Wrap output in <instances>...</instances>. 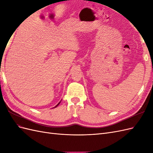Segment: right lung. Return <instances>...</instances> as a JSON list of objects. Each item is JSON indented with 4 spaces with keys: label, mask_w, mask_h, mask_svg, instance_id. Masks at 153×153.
Returning <instances> with one entry per match:
<instances>
[{
    "label": "right lung",
    "mask_w": 153,
    "mask_h": 153,
    "mask_svg": "<svg viewBox=\"0 0 153 153\" xmlns=\"http://www.w3.org/2000/svg\"><path fill=\"white\" fill-rule=\"evenodd\" d=\"M59 103H60V102H59V103H58V104H57V105H56V106H55V107H56V106H58V105H59Z\"/></svg>",
    "instance_id": "obj_1"
}]
</instances>
